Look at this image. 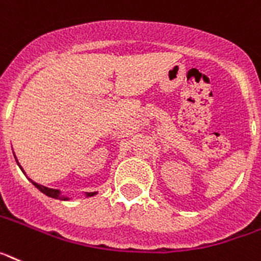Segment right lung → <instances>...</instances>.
I'll use <instances>...</instances> for the list:
<instances>
[{"label": "right lung", "instance_id": "add662e5", "mask_svg": "<svg viewBox=\"0 0 261 261\" xmlns=\"http://www.w3.org/2000/svg\"><path fill=\"white\" fill-rule=\"evenodd\" d=\"M15 161H17V157H15ZM17 164H18V166H19V168H21V165H19L18 161H17ZM21 170H22V168H21ZM22 171H23V170H22ZM23 173H24V171H23ZM31 182H33V181H31ZM33 185H34V186L38 189V190L42 191L43 194H46V195H47V197H50V198H55V199H61V200H68V199H70V198L66 197V195H62L61 190H57V189L46 188V186H43V185L37 184V182H33ZM96 194H97L96 191H95V193H86V197H92V195H96Z\"/></svg>", "mask_w": 261, "mask_h": 261}]
</instances>
